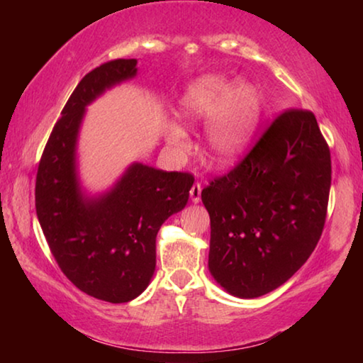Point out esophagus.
Here are the masks:
<instances>
[{
    "label": "esophagus",
    "instance_id": "obj_1",
    "mask_svg": "<svg viewBox=\"0 0 363 363\" xmlns=\"http://www.w3.org/2000/svg\"><path fill=\"white\" fill-rule=\"evenodd\" d=\"M200 196H201V184L195 182L192 189H190V200H192L194 203H199Z\"/></svg>",
    "mask_w": 363,
    "mask_h": 363
}]
</instances>
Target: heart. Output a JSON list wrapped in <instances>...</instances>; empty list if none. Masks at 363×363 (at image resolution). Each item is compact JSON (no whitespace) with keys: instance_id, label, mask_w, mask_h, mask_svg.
<instances>
[{"instance_id":"obj_1","label":"heart","mask_w":363,"mask_h":363,"mask_svg":"<svg viewBox=\"0 0 363 363\" xmlns=\"http://www.w3.org/2000/svg\"><path fill=\"white\" fill-rule=\"evenodd\" d=\"M261 91L251 83L224 75H205L187 86L177 104V115L187 123H208L205 155L219 168L240 160L253 143L262 118ZM167 140L179 153L186 149L187 133L169 123Z\"/></svg>"}]
</instances>
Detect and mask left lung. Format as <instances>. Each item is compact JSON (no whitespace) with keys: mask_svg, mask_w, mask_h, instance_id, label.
Masks as SVG:
<instances>
[{"mask_svg":"<svg viewBox=\"0 0 363 363\" xmlns=\"http://www.w3.org/2000/svg\"><path fill=\"white\" fill-rule=\"evenodd\" d=\"M330 186V149L314 113L286 110L230 173L201 192L213 279L243 299L284 285L317 247Z\"/></svg>","mask_w":363,"mask_h":363,"instance_id":"1","label":"left lung"}]
</instances>
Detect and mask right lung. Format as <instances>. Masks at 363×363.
I'll return each mask as SVG.
<instances>
[{"instance_id": "add662e5", "label": "right lung", "mask_w": 363, "mask_h": 363, "mask_svg": "<svg viewBox=\"0 0 363 363\" xmlns=\"http://www.w3.org/2000/svg\"><path fill=\"white\" fill-rule=\"evenodd\" d=\"M136 59L110 60L78 83L48 139L35 186L36 216L60 270L78 290L115 304L149 286L157 233L184 210L194 184L189 173L134 162L106 192L82 187L77 147L86 107L136 77Z\"/></svg>"}]
</instances>
